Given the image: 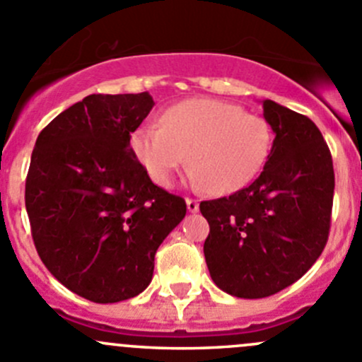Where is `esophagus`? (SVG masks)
I'll use <instances>...</instances> for the list:
<instances>
[{
    "mask_svg": "<svg viewBox=\"0 0 362 362\" xmlns=\"http://www.w3.org/2000/svg\"><path fill=\"white\" fill-rule=\"evenodd\" d=\"M185 203H187V210L191 211V214H196V211L199 210V203L196 202V199L187 198V199H185Z\"/></svg>",
    "mask_w": 362,
    "mask_h": 362,
    "instance_id": "obj_1",
    "label": "esophagus"
}]
</instances>
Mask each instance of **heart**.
<instances>
[{
	"mask_svg": "<svg viewBox=\"0 0 362 362\" xmlns=\"http://www.w3.org/2000/svg\"><path fill=\"white\" fill-rule=\"evenodd\" d=\"M272 145L268 120L218 100L178 103L160 124H145L131 134L133 152L156 184L168 187L187 160L192 184L214 194H231L254 180Z\"/></svg>",
	"mask_w": 362,
	"mask_h": 362,
	"instance_id": "b5f03b06",
	"label": "heart"
}]
</instances>
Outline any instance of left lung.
Returning a JSON list of instances; mask_svg holds the SVG:
<instances>
[{
	"label": "left lung",
	"mask_w": 362,
	"mask_h": 362,
	"mask_svg": "<svg viewBox=\"0 0 362 362\" xmlns=\"http://www.w3.org/2000/svg\"><path fill=\"white\" fill-rule=\"evenodd\" d=\"M262 112L275 133L264 170L229 198L199 204L210 226L203 252L211 280L245 299L280 293L312 268L329 236L334 192L319 127L272 100Z\"/></svg>",
	"instance_id": "1"
}]
</instances>
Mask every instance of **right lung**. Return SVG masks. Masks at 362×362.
<instances>
[{
  "label": "right lung",
  "instance_id": "right-lung-1",
  "mask_svg": "<svg viewBox=\"0 0 362 362\" xmlns=\"http://www.w3.org/2000/svg\"><path fill=\"white\" fill-rule=\"evenodd\" d=\"M154 100L90 94L43 127L25 178V210L43 264L94 303L144 293L185 202L158 187L131 148Z\"/></svg>",
  "mask_w": 362,
  "mask_h": 362
}]
</instances>
